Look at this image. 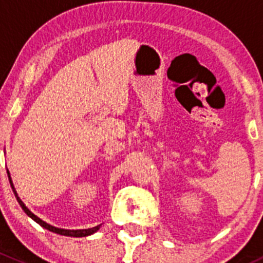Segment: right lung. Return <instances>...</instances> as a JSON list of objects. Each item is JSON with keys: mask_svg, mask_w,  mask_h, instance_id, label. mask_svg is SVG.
I'll return each mask as SVG.
<instances>
[{"mask_svg": "<svg viewBox=\"0 0 263 263\" xmlns=\"http://www.w3.org/2000/svg\"><path fill=\"white\" fill-rule=\"evenodd\" d=\"M7 174H9V179H10V184H11V188L12 191H14L15 193V197H16L17 202L20 203L21 209H23L24 211H25V214L28 215L29 217H31V219L34 220L35 222H38L41 227H43L44 229L49 230V232H53V233H57V234H61V235H66V237H75V238H81V237H89V235L94 234V233H97L98 230L100 229V227H102V224L100 225H97V227L94 228H89V229H62V228H55L53 227V225L48 224V222H46L44 220H42L41 217H38L36 215H34L33 213H31L30 210H29L28 208L25 206V203L21 201V198L18 197L16 190H15L14 187V183H12V179H11V176H10V172L7 171Z\"/></svg>", "mask_w": 263, "mask_h": 263, "instance_id": "1", "label": "right lung"}]
</instances>
